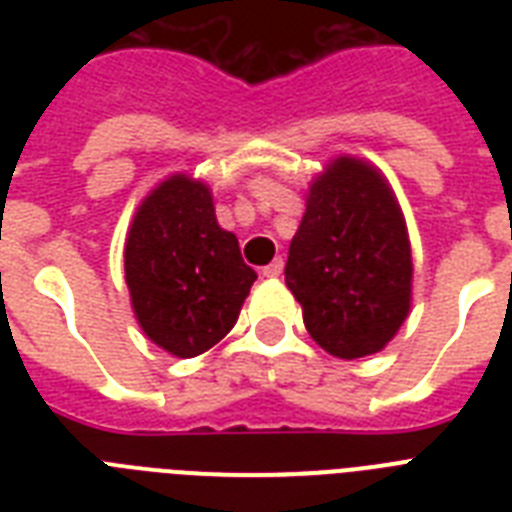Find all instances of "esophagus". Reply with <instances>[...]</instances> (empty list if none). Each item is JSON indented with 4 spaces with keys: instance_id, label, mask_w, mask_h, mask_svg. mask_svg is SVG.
<instances>
[{
    "instance_id": "esophagus-1",
    "label": "esophagus",
    "mask_w": 512,
    "mask_h": 512,
    "mask_svg": "<svg viewBox=\"0 0 512 512\" xmlns=\"http://www.w3.org/2000/svg\"><path fill=\"white\" fill-rule=\"evenodd\" d=\"M281 273H284V260H281V257H276V260H273V263H268L263 268V276L265 279H279Z\"/></svg>"
}]
</instances>
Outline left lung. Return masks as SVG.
<instances>
[{
    "instance_id": "left-lung-1",
    "label": "left lung",
    "mask_w": 512,
    "mask_h": 512,
    "mask_svg": "<svg viewBox=\"0 0 512 512\" xmlns=\"http://www.w3.org/2000/svg\"><path fill=\"white\" fill-rule=\"evenodd\" d=\"M412 276L404 212L385 175L335 156L308 185L284 268L308 335L345 361L380 353L409 316Z\"/></svg>"
}]
</instances>
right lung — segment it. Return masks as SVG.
I'll return each instance as SVG.
<instances>
[{
    "label": "right lung",
    "mask_w": 512,
    "mask_h": 512,
    "mask_svg": "<svg viewBox=\"0 0 512 512\" xmlns=\"http://www.w3.org/2000/svg\"><path fill=\"white\" fill-rule=\"evenodd\" d=\"M124 279L148 340L193 358L231 332L257 273L241 260L239 239L217 225L209 185L175 172L132 217Z\"/></svg>",
    "instance_id": "obj_1"
}]
</instances>
